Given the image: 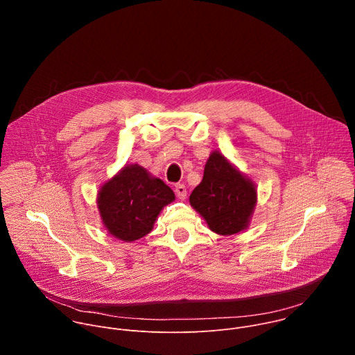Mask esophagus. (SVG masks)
Listing matches in <instances>:
<instances>
[{
	"instance_id": "esophagus-1",
	"label": "esophagus",
	"mask_w": 355,
	"mask_h": 355,
	"mask_svg": "<svg viewBox=\"0 0 355 355\" xmlns=\"http://www.w3.org/2000/svg\"><path fill=\"white\" fill-rule=\"evenodd\" d=\"M174 191H175L177 196H178L180 199H185V196H187V188H185L184 184H177Z\"/></svg>"
}]
</instances>
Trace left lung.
Wrapping results in <instances>:
<instances>
[{
    "label": "left lung",
    "mask_w": 355,
    "mask_h": 355,
    "mask_svg": "<svg viewBox=\"0 0 355 355\" xmlns=\"http://www.w3.org/2000/svg\"><path fill=\"white\" fill-rule=\"evenodd\" d=\"M257 202L254 182L241 174L220 151H212L204 178L189 196L191 207L209 229L222 236L247 229Z\"/></svg>",
    "instance_id": "left-lung-1"
}]
</instances>
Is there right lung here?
I'll list each match as a JSON object with an SVG mask.
<instances>
[{
  "label": "right lung",
  "mask_w": 355,
  "mask_h": 355,
  "mask_svg": "<svg viewBox=\"0 0 355 355\" xmlns=\"http://www.w3.org/2000/svg\"><path fill=\"white\" fill-rule=\"evenodd\" d=\"M174 199L173 189L160 178L139 164H128L99 188L96 205L108 233L130 243L150 233Z\"/></svg>",
  "instance_id": "obj_1"
}]
</instances>
